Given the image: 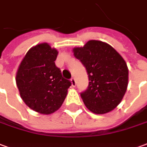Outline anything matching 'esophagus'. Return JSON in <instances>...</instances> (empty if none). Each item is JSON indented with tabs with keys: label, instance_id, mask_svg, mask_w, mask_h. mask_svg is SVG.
<instances>
[{
	"label": "esophagus",
	"instance_id": "1",
	"mask_svg": "<svg viewBox=\"0 0 147 147\" xmlns=\"http://www.w3.org/2000/svg\"><path fill=\"white\" fill-rule=\"evenodd\" d=\"M71 86H72V87H76V82L75 78H71Z\"/></svg>",
	"mask_w": 147,
	"mask_h": 147
}]
</instances>
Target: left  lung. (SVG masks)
<instances>
[{"instance_id": "obj_1", "label": "left lung", "mask_w": 147, "mask_h": 147, "mask_svg": "<svg viewBox=\"0 0 147 147\" xmlns=\"http://www.w3.org/2000/svg\"><path fill=\"white\" fill-rule=\"evenodd\" d=\"M72 52L88 75V89L80 94L85 106L97 115L111 111L127 91L129 71L126 61L113 47L100 40H89Z\"/></svg>"}]
</instances>
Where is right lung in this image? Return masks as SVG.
I'll list each match as a JSON object with an SVG mask.
<instances>
[{
  "instance_id": "1",
  "label": "right lung",
  "mask_w": 147,
  "mask_h": 147,
  "mask_svg": "<svg viewBox=\"0 0 147 147\" xmlns=\"http://www.w3.org/2000/svg\"><path fill=\"white\" fill-rule=\"evenodd\" d=\"M58 53L48 43L38 44L28 51L16 71L22 100L40 114L50 115L59 109L71 85L55 64Z\"/></svg>"
}]
</instances>
